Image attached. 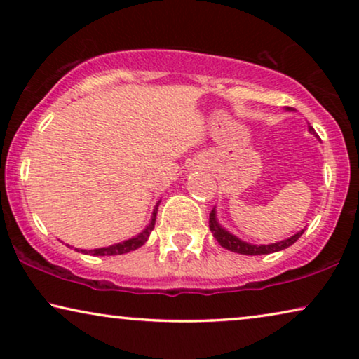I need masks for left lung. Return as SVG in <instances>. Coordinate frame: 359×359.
Instances as JSON below:
<instances>
[{"label":"left lung","mask_w":359,"mask_h":359,"mask_svg":"<svg viewBox=\"0 0 359 359\" xmlns=\"http://www.w3.org/2000/svg\"><path fill=\"white\" fill-rule=\"evenodd\" d=\"M309 130L313 134L312 127H309ZM209 229H210V232H212L214 238L220 243V247L227 248L233 253H240V255H268V253H274V252H281V250L291 247L294 242H297V240L301 238V235L304 233V230H301V232L292 235V237L281 240V242H276V243H269V245L247 243V242H243V240H240L238 237H235V235L227 232V230H225L222 225L217 222L215 208L210 210V214H209Z\"/></svg>","instance_id":"1"}]
</instances>
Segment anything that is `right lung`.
Returning <instances> with one entry per match:
<instances>
[{
	"label": "right lung",
	"mask_w": 359,
	"mask_h": 359,
	"mask_svg": "<svg viewBox=\"0 0 359 359\" xmlns=\"http://www.w3.org/2000/svg\"><path fill=\"white\" fill-rule=\"evenodd\" d=\"M158 204L155 205L154 214H151L150 224L147 225L144 232L135 235V237H132L129 240H124V242H121V243L111 245V247H104V248H95V250H78V248H75V250H76V252H81V253H86V255H95V257H111V255H124V253L134 252V250L140 248L142 245H144L147 240H149L151 230H154V227H155V219H156V210H158Z\"/></svg>",
	"instance_id": "obj_1"
}]
</instances>
